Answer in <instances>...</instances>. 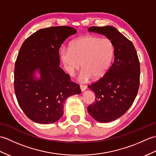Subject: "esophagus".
<instances>
[{"mask_svg": "<svg viewBox=\"0 0 156 156\" xmlns=\"http://www.w3.org/2000/svg\"><path fill=\"white\" fill-rule=\"evenodd\" d=\"M80 89L82 91H84L87 88V87L86 85H83V84H80Z\"/></svg>", "mask_w": 156, "mask_h": 156, "instance_id": "esophagus-1", "label": "esophagus"}]
</instances>
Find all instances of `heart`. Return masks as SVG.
<instances>
[{
  "label": "heart",
  "instance_id": "1",
  "mask_svg": "<svg viewBox=\"0 0 156 156\" xmlns=\"http://www.w3.org/2000/svg\"><path fill=\"white\" fill-rule=\"evenodd\" d=\"M61 58L69 76L83 69L79 80L86 82L92 77L99 78L107 72L115 54L113 43L108 38L86 35L72 41L68 49H62Z\"/></svg>",
  "mask_w": 156,
  "mask_h": 156
}]
</instances>
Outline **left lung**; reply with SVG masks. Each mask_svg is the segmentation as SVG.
Wrapping results in <instances>:
<instances>
[{
	"mask_svg": "<svg viewBox=\"0 0 156 156\" xmlns=\"http://www.w3.org/2000/svg\"><path fill=\"white\" fill-rule=\"evenodd\" d=\"M88 32L106 36L113 43L114 62L98 81L88 86L95 94L88 107L92 118L101 122L114 121L124 115L133 103L140 80V65L134 45L112 26L90 27Z\"/></svg>",
	"mask_w": 156,
	"mask_h": 156,
	"instance_id": "1",
	"label": "left lung"
}]
</instances>
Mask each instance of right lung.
Returning <instances> with one entry per match:
<instances>
[{
	"instance_id": "obj_1",
	"label": "right lung",
	"mask_w": 156,
	"mask_h": 156,
	"mask_svg": "<svg viewBox=\"0 0 156 156\" xmlns=\"http://www.w3.org/2000/svg\"><path fill=\"white\" fill-rule=\"evenodd\" d=\"M76 33L68 26L39 29L20 49L15 66V92L20 107L33 121L56 122L63 115L66 99L81 92L79 84L59 67V48ZM36 70L41 73L39 80L34 77Z\"/></svg>"
}]
</instances>
